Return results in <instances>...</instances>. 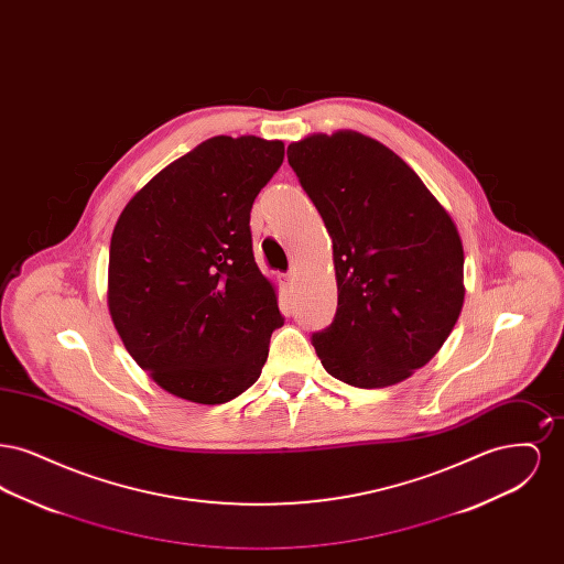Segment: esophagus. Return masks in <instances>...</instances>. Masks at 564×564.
Masks as SVG:
<instances>
[{
  "label": "esophagus",
  "mask_w": 564,
  "mask_h": 564,
  "mask_svg": "<svg viewBox=\"0 0 564 564\" xmlns=\"http://www.w3.org/2000/svg\"><path fill=\"white\" fill-rule=\"evenodd\" d=\"M279 281H281V285H283V288H285V290H290V292H292V290H294V285H295V274H294V272H288V274H281V276H279Z\"/></svg>",
  "instance_id": "obj_1"
}]
</instances>
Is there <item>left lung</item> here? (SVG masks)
I'll list each match as a JSON object with an SVG mask.
<instances>
[{"mask_svg":"<svg viewBox=\"0 0 564 564\" xmlns=\"http://www.w3.org/2000/svg\"><path fill=\"white\" fill-rule=\"evenodd\" d=\"M288 161L332 237L334 322L313 334L327 375L380 389L423 368L463 308V245L421 177L372 137L311 134Z\"/></svg>","mask_w":564,"mask_h":564,"instance_id":"left-lung-1","label":"left lung"}]
</instances>
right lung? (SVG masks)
<instances>
[{"label": "right lung", "instance_id": "add662e5", "mask_svg": "<svg viewBox=\"0 0 564 564\" xmlns=\"http://www.w3.org/2000/svg\"><path fill=\"white\" fill-rule=\"evenodd\" d=\"M283 141L212 137L164 166L118 217L109 245L111 322L164 391L224 403L247 391L283 325L249 217Z\"/></svg>", "mask_w": 564, "mask_h": 564}]
</instances>
